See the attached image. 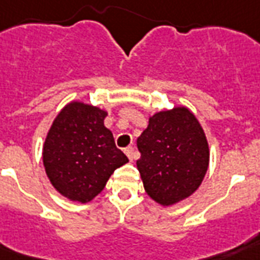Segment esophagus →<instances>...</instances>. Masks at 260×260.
<instances>
[{"mask_svg": "<svg viewBox=\"0 0 260 260\" xmlns=\"http://www.w3.org/2000/svg\"><path fill=\"white\" fill-rule=\"evenodd\" d=\"M124 153H126V156L128 157L130 161H133L134 158H136V150L133 146H127V148H124Z\"/></svg>", "mask_w": 260, "mask_h": 260, "instance_id": "esophagus-1", "label": "esophagus"}]
</instances>
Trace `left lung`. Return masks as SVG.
I'll return each mask as SVG.
<instances>
[{
  "label": "left lung",
  "mask_w": 260,
  "mask_h": 260,
  "mask_svg": "<svg viewBox=\"0 0 260 260\" xmlns=\"http://www.w3.org/2000/svg\"><path fill=\"white\" fill-rule=\"evenodd\" d=\"M137 168L150 198L170 206L190 197L209 167V146L192 112L178 107L154 114L137 140Z\"/></svg>",
  "instance_id": "1"
}]
</instances>
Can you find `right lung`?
Here are the masks:
<instances>
[{
    "mask_svg": "<svg viewBox=\"0 0 260 260\" xmlns=\"http://www.w3.org/2000/svg\"><path fill=\"white\" fill-rule=\"evenodd\" d=\"M107 112L74 102L54 120L43 146L50 182L72 201L89 202L114 171L128 161L104 126Z\"/></svg>",
    "mask_w": 260,
    "mask_h": 260,
    "instance_id": "obj_1",
    "label": "right lung"
}]
</instances>
